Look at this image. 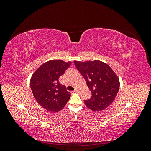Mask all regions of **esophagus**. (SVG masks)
<instances>
[{"instance_id":"34e87169","label":"esophagus","mask_w":151,"mask_h":151,"mask_svg":"<svg viewBox=\"0 0 151 151\" xmlns=\"http://www.w3.org/2000/svg\"><path fill=\"white\" fill-rule=\"evenodd\" d=\"M78 91H79L78 89H77V88H76V89H75V90L74 91V92H75V93L76 92V93H77V92H78Z\"/></svg>"}]
</instances>
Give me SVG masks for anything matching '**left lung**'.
I'll return each mask as SVG.
<instances>
[{
    "label": "left lung",
    "instance_id": "8db88e82",
    "mask_svg": "<svg viewBox=\"0 0 151 151\" xmlns=\"http://www.w3.org/2000/svg\"><path fill=\"white\" fill-rule=\"evenodd\" d=\"M91 92V97L84 100L86 106L93 111H102L115 99L120 88L118 76L106 63L101 61H74Z\"/></svg>",
    "mask_w": 151,
    "mask_h": 151
}]
</instances>
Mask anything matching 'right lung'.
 Masks as SVG:
<instances>
[{
    "label": "right lung",
    "mask_w": 151,
    "mask_h": 151,
    "mask_svg": "<svg viewBox=\"0 0 151 151\" xmlns=\"http://www.w3.org/2000/svg\"><path fill=\"white\" fill-rule=\"evenodd\" d=\"M70 64V62L50 60L41 65L31 77L30 86L34 97L48 111L61 110L70 98V93L58 81Z\"/></svg>",
    "instance_id": "right-lung-1"
}]
</instances>
